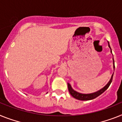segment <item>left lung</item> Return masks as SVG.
I'll return each mask as SVG.
<instances>
[{"mask_svg":"<svg viewBox=\"0 0 122 122\" xmlns=\"http://www.w3.org/2000/svg\"><path fill=\"white\" fill-rule=\"evenodd\" d=\"M108 47L110 48V51L112 53V50H111V48L110 46V45H109V43L108 42ZM113 69H115V65H114V60H113ZM113 74H112V76L111 78H110V81L108 82V83L107 84L106 86L100 89L99 91H97L96 92H94V93H91V94H81V93H79V92H76V91L72 89L71 87V86L69 84V83H67V87H68V90H69V92L70 93V94L71 96L73 97L74 98H75V99H77V100H80V101H89V100H92V99H94L95 98L97 97L98 96H99L100 95L102 94L103 92H104L106 90L108 89V87H109V86L111 84L112 81V79H113Z\"/></svg>","mask_w":122,"mask_h":122,"instance_id":"1","label":"left lung"}]
</instances>
